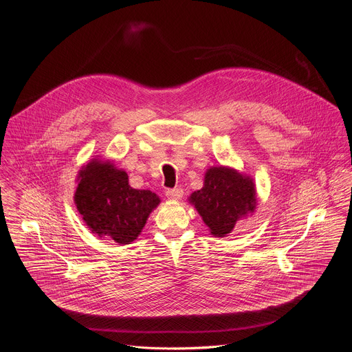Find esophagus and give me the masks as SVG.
<instances>
[{"label":"esophagus","mask_w":352,"mask_h":352,"mask_svg":"<svg viewBox=\"0 0 352 352\" xmlns=\"http://www.w3.org/2000/svg\"><path fill=\"white\" fill-rule=\"evenodd\" d=\"M182 195H184V190L181 188H173V189L166 190V196L173 200H179L182 197Z\"/></svg>","instance_id":"obj_1"}]
</instances>
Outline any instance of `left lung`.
Here are the masks:
<instances>
[{
    "instance_id": "left-lung-1",
    "label": "left lung",
    "mask_w": 352,
    "mask_h": 352,
    "mask_svg": "<svg viewBox=\"0 0 352 352\" xmlns=\"http://www.w3.org/2000/svg\"><path fill=\"white\" fill-rule=\"evenodd\" d=\"M189 204L202 216L214 236L230 234L236 221L256 209L254 179L228 167H212L205 174L204 188L189 196Z\"/></svg>"
}]
</instances>
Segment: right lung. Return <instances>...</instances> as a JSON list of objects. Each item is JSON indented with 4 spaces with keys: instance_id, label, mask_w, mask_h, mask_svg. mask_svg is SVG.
Returning a JSON list of instances; mask_svg holds the SVG:
<instances>
[{
    "instance_id": "add662e5",
    "label": "right lung",
    "mask_w": 352,
    "mask_h": 352,
    "mask_svg": "<svg viewBox=\"0 0 352 352\" xmlns=\"http://www.w3.org/2000/svg\"><path fill=\"white\" fill-rule=\"evenodd\" d=\"M75 205L93 234L126 245L138 238L160 197L147 189H133L128 174L111 162L93 159L78 174Z\"/></svg>"
}]
</instances>
